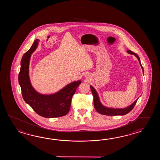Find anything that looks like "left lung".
I'll return each mask as SVG.
<instances>
[{
  "label": "left lung",
  "mask_w": 160,
  "mask_h": 160,
  "mask_svg": "<svg viewBox=\"0 0 160 160\" xmlns=\"http://www.w3.org/2000/svg\"><path fill=\"white\" fill-rule=\"evenodd\" d=\"M127 52L128 54L131 55H134L136 58H137V59L139 61V65L141 67V68L142 70L143 74V68L142 65L140 61V59L138 55L136 54V53L133 52V51L131 50H128ZM91 90H92V94L94 97V106L95 108V110H97V112H99V114H101L103 115H105V116H124L126 114L129 113V112L133 109V108L134 107V106L136 105V102L137 101L138 99H136L134 102H133L132 104H131L129 106H127L126 108H109L107 107L105 105H103L102 104L100 98L99 97L98 94L97 92L96 91L95 88H94L92 85L90 86Z\"/></svg>",
  "instance_id": "obj_1"
}]
</instances>
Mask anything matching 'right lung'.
I'll use <instances>...</instances> for the list:
<instances>
[{"instance_id": "1", "label": "right lung", "mask_w": 160, "mask_h": 160, "mask_svg": "<svg viewBox=\"0 0 160 160\" xmlns=\"http://www.w3.org/2000/svg\"><path fill=\"white\" fill-rule=\"evenodd\" d=\"M39 42V39L34 41L30 50L23 55L21 60L18 81L22 97L24 101L39 116L45 118L65 116L70 110L72 97L81 81L71 82L53 94H43L38 92L31 83L29 65L31 54L38 48Z\"/></svg>"}]
</instances>
